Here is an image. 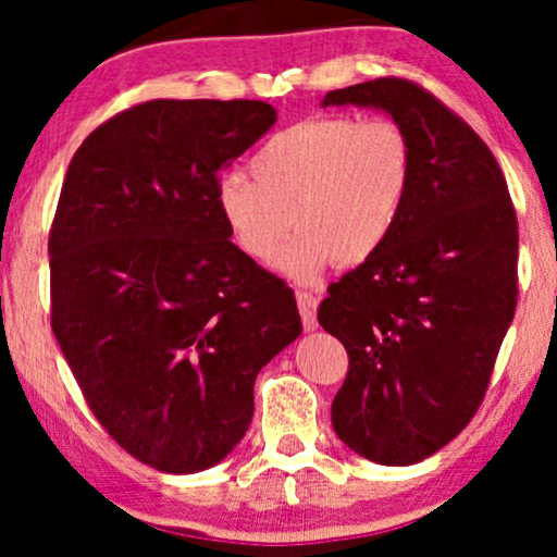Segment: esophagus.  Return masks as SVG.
<instances>
[{"instance_id":"34e87169","label":"esophagus","mask_w":557,"mask_h":557,"mask_svg":"<svg viewBox=\"0 0 557 557\" xmlns=\"http://www.w3.org/2000/svg\"><path fill=\"white\" fill-rule=\"evenodd\" d=\"M297 305L305 331H318V305L320 299L310 292H297Z\"/></svg>"}]
</instances>
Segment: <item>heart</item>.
I'll return each instance as SVG.
<instances>
[{
    "label": "heart",
    "mask_w": 557,
    "mask_h": 557,
    "mask_svg": "<svg viewBox=\"0 0 557 557\" xmlns=\"http://www.w3.org/2000/svg\"><path fill=\"white\" fill-rule=\"evenodd\" d=\"M252 175L222 177L219 214L256 260L276 256L297 224L276 265L312 284L333 260L356 265L382 250L413 181V147L393 121L318 115L273 134Z\"/></svg>",
    "instance_id": "1"
}]
</instances>
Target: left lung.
<instances>
[{"instance_id":"8db88e82","label":"left lung","mask_w":557,"mask_h":557,"mask_svg":"<svg viewBox=\"0 0 557 557\" xmlns=\"http://www.w3.org/2000/svg\"><path fill=\"white\" fill-rule=\"evenodd\" d=\"M408 134L413 181L382 250L331 284L318 320L348 351L335 434L376 465H416L475 416L517 310V214L496 157L408 79L333 89Z\"/></svg>"}]
</instances>
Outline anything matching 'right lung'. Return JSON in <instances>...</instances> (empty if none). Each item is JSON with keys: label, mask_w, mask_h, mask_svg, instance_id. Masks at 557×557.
<instances>
[{"label": "right lung", "mask_w": 557, "mask_h": 557, "mask_svg": "<svg viewBox=\"0 0 557 557\" xmlns=\"http://www.w3.org/2000/svg\"><path fill=\"white\" fill-rule=\"evenodd\" d=\"M260 100H149L69 162L51 325L108 434L149 468H214L250 425L256 376L299 338L294 292L232 243L219 173L276 123Z\"/></svg>", "instance_id": "right-lung-1"}]
</instances>
